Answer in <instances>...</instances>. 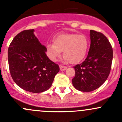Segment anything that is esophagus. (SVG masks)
Wrapping results in <instances>:
<instances>
[{"mask_svg":"<svg viewBox=\"0 0 122 122\" xmlns=\"http://www.w3.org/2000/svg\"><path fill=\"white\" fill-rule=\"evenodd\" d=\"M60 68L61 71H64V70H66L67 69V67L62 66V65H60Z\"/></svg>","mask_w":122,"mask_h":122,"instance_id":"1","label":"esophagus"}]
</instances>
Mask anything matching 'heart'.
I'll return each instance as SVG.
<instances>
[{"label": "heart", "mask_w": 122, "mask_h": 122, "mask_svg": "<svg viewBox=\"0 0 122 122\" xmlns=\"http://www.w3.org/2000/svg\"><path fill=\"white\" fill-rule=\"evenodd\" d=\"M89 46L86 36L77 34H60L53 39V43L46 45V52L52 61H56L62 51L64 60L77 64L84 58Z\"/></svg>", "instance_id": "heart-1"}]
</instances>
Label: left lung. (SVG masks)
I'll return each mask as SVG.
<instances>
[{"mask_svg":"<svg viewBox=\"0 0 122 122\" xmlns=\"http://www.w3.org/2000/svg\"><path fill=\"white\" fill-rule=\"evenodd\" d=\"M90 47L86 60L75 68L74 87L81 92H89L100 87L107 78L113 60V50L103 34L90 30Z\"/></svg>","mask_w":122,"mask_h":122,"instance_id":"left-lung-1","label":"left lung"}]
</instances>
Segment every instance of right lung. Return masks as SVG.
<instances>
[{"mask_svg": "<svg viewBox=\"0 0 122 122\" xmlns=\"http://www.w3.org/2000/svg\"><path fill=\"white\" fill-rule=\"evenodd\" d=\"M34 31L23 30L13 38L8 49V62L15 83L27 92L38 93L50 88L60 68L46 55V46Z\"/></svg>", "mask_w": 122, "mask_h": 122, "instance_id": "obj_1", "label": "right lung"}]
</instances>
